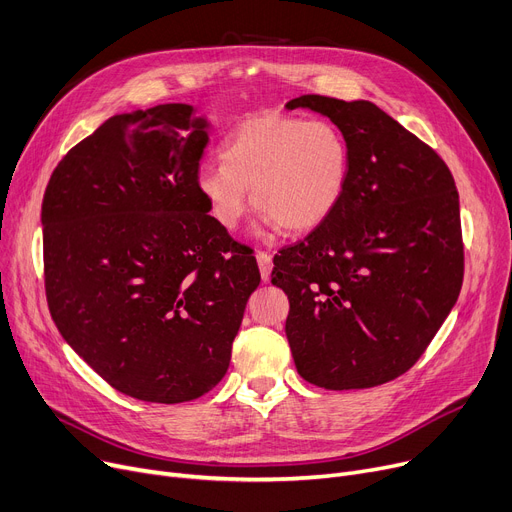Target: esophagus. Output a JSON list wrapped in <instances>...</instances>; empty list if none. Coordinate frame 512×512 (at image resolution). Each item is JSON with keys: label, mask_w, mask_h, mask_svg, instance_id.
<instances>
[{"label": "esophagus", "mask_w": 512, "mask_h": 512, "mask_svg": "<svg viewBox=\"0 0 512 512\" xmlns=\"http://www.w3.org/2000/svg\"><path fill=\"white\" fill-rule=\"evenodd\" d=\"M257 263H259V272H261V280L263 282H270V276H272V255L267 251H257Z\"/></svg>", "instance_id": "esophagus-1"}]
</instances>
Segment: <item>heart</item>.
<instances>
[{
  "mask_svg": "<svg viewBox=\"0 0 512 512\" xmlns=\"http://www.w3.org/2000/svg\"><path fill=\"white\" fill-rule=\"evenodd\" d=\"M222 164H203L195 188L211 218L234 230L253 205L284 234H305L340 205L351 147L330 120L257 114L242 120L220 145Z\"/></svg>",
  "mask_w": 512,
  "mask_h": 512,
  "instance_id": "obj_1",
  "label": "heart"
}]
</instances>
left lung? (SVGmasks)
<instances>
[{
	"label": "left lung",
	"instance_id": "left-lung-1",
	"mask_svg": "<svg viewBox=\"0 0 512 512\" xmlns=\"http://www.w3.org/2000/svg\"><path fill=\"white\" fill-rule=\"evenodd\" d=\"M351 147L330 218L274 257L288 294L286 338L309 384L361 390L409 371L459 299V193L444 159L371 101L301 95Z\"/></svg>",
	"mask_w": 512,
	"mask_h": 512
}]
</instances>
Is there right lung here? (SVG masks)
I'll return each mask as SVG.
<instances>
[{
    "label": "right lung",
    "instance_id": "add662e5",
    "mask_svg": "<svg viewBox=\"0 0 512 512\" xmlns=\"http://www.w3.org/2000/svg\"><path fill=\"white\" fill-rule=\"evenodd\" d=\"M209 126L186 103L105 120L64 155L41 207L60 334L112 388L161 405L218 386L261 282L195 188Z\"/></svg>",
    "mask_w": 512,
    "mask_h": 512
}]
</instances>
